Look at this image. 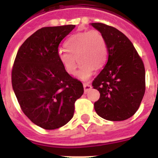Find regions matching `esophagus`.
<instances>
[{
  "instance_id": "1",
  "label": "esophagus",
  "mask_w": 158,
  "mask_h": 158,
  "mask_svg": "<svg viewBox=\"0 0 158 158\" xmlns=\"http://www.w3.org/2000/svg\"><path fill=\"white\" fill-rule=\"evenodd\" d=\"M83 86H84V89H85V92L87 93L89 90L92 89V85H89V83H84L83 84Z\"/></svg>"
}]
</instances>
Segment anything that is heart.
<instances>
[{"mask_svg":"<svg viewBox=\"0 0 158 158\" xmlns=\"http://www.w3.org/2000/svg\"><path fill=\"white\" fill-rule=\"evenodd\" d=\"M64 47L65 51L58 52L64 69L67 73L73 75L77 70V60L81 66L77 76L83 81L88 80L94 69L102 68L107 62V43L103 34L98 30L75 33L68 38Z\"/></svg>","mask_w":158,"mask_h":158,"instance_id":"b5f03b06","label":"heart"}]
</instances>
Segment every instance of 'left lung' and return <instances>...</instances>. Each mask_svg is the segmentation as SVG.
<instances>
[{
  "label": "left lung",
  "mask_w": 158,
  "mask_h": 158,
  "mask_svg": "<svg viewBox=\"0 0 158 158\" xmlns=\"http://www.w3.org/2000/svg\"><path fill=\"white\" fill-rule=\"evenodd\" d=\"M106 40L108 59L93 80L100 92L94 103L99 116L110 121H123L135 114L146 91V73L142 58L123 33L102 23H93Z\"/></svg>",
  "instance_id": "1"
}]
</instances>
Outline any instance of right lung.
I'll return each mask as SVG.
<instances>
[{"instance_id": "1", "label": "right lung", "mask_w": 158, "mask_h": 158, "mask_svg": "<svg viewBox=\"0 0 158 158\" xmlns=\"http://www.w3.org/2000/svg\"><path fill=\"white\" fill-rule=\"evenodd\" d=\"M75 27H45L23 42L12 69V85L24 115L46 130L58 129L73 116L83 85L65 72L58 46Z\"/></svg>"}]
</instances>
